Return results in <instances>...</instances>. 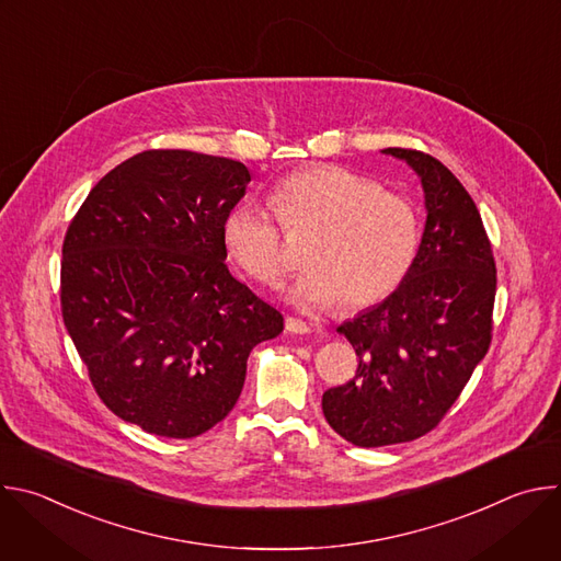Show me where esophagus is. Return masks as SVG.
Wrapping results in <instances>:
<instances>
[{
    "label": "esophagus",
    "instance_id": "34e87169",
    "mask_svg": "<svg viewBox=\"0 0 561 561\" xmlns=\"http://www.w3.org/2000/svg\"><path fill=\"white\" fill-rule=\"evenodd\" d=\"M286 331L288 333H295V335H306L310 333V324L304 322V319H297V317H286Z\"/></svg>",
    "mask_w": 561,
    "mask_h": 561
}]
</instances>
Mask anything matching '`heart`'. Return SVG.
<instances>
[{
  "label": "heart",
  "instance_id": "heart-1",
  "mask_svg": "<svg viewBox=\"0 0 561 561\" xmlns=\"http://www.w3.org/2000/svg\"><path fill=\"white\" fill-rule=\"evenodd\" d=\"M268 204L275 215L255 204L230 210L224 244L249 277L273 286L295 264L283 230L310 237V268L288 288L301 308L324 310L340 301L348 310L368 308L392 295L413 268L417 210L373 178L344 167H310L279 180Z\"/></svg>",
  "mask_w": 561,
  "mask_h": 561
}]
</instances>
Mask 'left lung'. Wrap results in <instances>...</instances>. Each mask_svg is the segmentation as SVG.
Returning <instances> with one entry per match:
<instances>
[{
  "label": "left lung",
  "mask_w": 561,
  "mask_h": 561,
  "mask_svg": "<svg viewBox=\"0 0 561 561\" xmlns=\"http://www.w3.org/2000/svg\"><path fill=\"white\" fill-rule=\"evenodd\" d=\"M383 152L420 175L426 226L402 286L337 327L359 364L324 392L322 411L362 448L413 442L444 420L489 353L497 290L491 239L459 180L422 150Z\"/></svg>",
  "instance_id": "left-lung-1"
}]
</instances>
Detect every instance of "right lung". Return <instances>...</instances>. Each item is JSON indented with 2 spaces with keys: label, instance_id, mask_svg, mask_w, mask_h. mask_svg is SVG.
Listing matches in <instances>:
<instances>
[{
  "label": "right lung",
  "instance_id": "obj_1",
  "mask_svg": "<svg viewBox=\"0 0 561 561\" xmlns=\"http://www.w3.org/2000/svg\"><path fill=\"white\" fill-rule=\"evenodd\" d=\"M242 162L144 150L104 175L61 247L64 327L102 402L159 437L191 439L237 404L251 351L284 317L226 266Z\"/></svg>",
  "mask_w": 561,
  "mask_h": 561
}]
</instances>
